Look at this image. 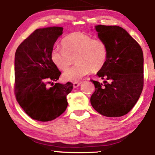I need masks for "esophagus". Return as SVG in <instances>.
Wrapping results in <instances>:
<instances>
[{
  "label": "esophagus",
  "instance_id": "1",
  "mask_svg": "<svg viewBox=\"0 0 155 155\" xmlns=\"http://www.w3.org/2000/svg\"><path fill=\"white\" fill-rule=\"evenodd\" d=\"M81 84V81H76V82H74V87L75 88L78 87Z\"/></svg>",
  "mask_w": 155,
  "mask_h": 155
}]
</instances>
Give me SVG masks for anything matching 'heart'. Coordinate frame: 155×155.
<instances>
[{"instance_id": "heart-1", "label": "heart", "mask_w": 155, "mask_h": 155, "mask_svg": "<svg viewBox=\"0 0 155 155\" xmlns=\"http://www.w3.org/2000/svg\"><path fill=\"white\" fill-rule=\"evenodd\" d=\"M63 49L55 48L51 59L60 71H66L75 60L76 65L63 74L65 81H78L90 72L100 71L108 60L107 44L82 32H74L62 41Z\"/></svg>"}]
</instances>
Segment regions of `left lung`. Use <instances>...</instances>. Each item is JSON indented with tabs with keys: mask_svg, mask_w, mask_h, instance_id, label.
<instances>
[{
	"mask_svg": "<svg viewBox=\"0 0 155 155\" xmlns=\"http://www.w3.org/2000/svg\"><path fill=\"white\" fill-rule=\"evenodd\" d=\"M95 30L99 38L107 44L108 55L105 66L97 73L105 79V84L91 80L95 90L90 102L103 116H124L136 105L143 90V51L121 27L99 25Z\"/></svg>",
	"mask_w": 155,
	"mask_h": 155,
	"instance_id": "obj_1",
	"label": "left lung"
}]
</instances>
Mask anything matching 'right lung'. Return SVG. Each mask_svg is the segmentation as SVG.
Segmentation results:
<instances>
[{
    "label": "right lung",
    "mask_w": 155,
    "mask_h": 155,
    "mask_svg": "<svg viewBox=\"0 0 155 155\" xmlns=\"http://www.w3.org/2000/svg\"><path fill=\"white\" fill-rule=\"evenodd\" d=\"M61 27L40 28L19 44L15 52V94L25 112L39 122L56 119L66 109L67 95L73 84H48L59 79L61 72L51 59L57 39L63 34Z\"/></svg>",
    "instance_id": "right-lung-1"
}]
</instances>
